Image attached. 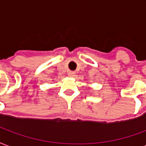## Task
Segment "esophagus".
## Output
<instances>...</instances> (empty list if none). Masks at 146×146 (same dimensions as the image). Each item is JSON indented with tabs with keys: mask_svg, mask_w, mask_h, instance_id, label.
Wrapping results in <instances>:
<instances>
[{
	"mask_svg": "<svg viewBox=\"0 0 146 146\" xmlns=\"http://www.w3.org/2000/svg\"><path fill=\"white\" fill-rule=\"evenodd\" d=\"M74 74H75V73L73 72V71H70V72H68V75H69V76H74Z\"/></svg>",
	"mask_w": 146,
	"mask_h": 146,
	"instance_id": "obj_1",
	"label": "esophagus"
}]
</instances>
